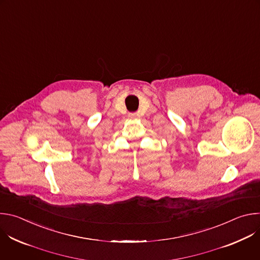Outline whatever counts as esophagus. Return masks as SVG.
I'll use <instances>...</instances> for the list:
<instances>
[{"mask_svg": "<svg viewBox=\"0 0 260 260\" xmlns=\"http://www.w3.org/2000/svg\"><path fill=\"white\" fill-rule=\"evenodd\" d=\"M136 116H137L136 113H129V114H128V117H129V118H136Z\"/></svg>", "mask_w": 260, "mask_h": 260, "instance_id": "34e87169", "label": "esophagus"}]
</instances>
